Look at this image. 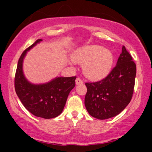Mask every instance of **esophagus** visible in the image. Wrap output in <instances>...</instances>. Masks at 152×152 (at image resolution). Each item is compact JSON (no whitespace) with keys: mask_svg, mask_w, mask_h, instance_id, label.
<instances>
[{"mask_svg":"<svg viewBox=\"0 0 152 152\" xmlns=\"http://www.w3.org/2000/svg\"><path fill=\"white\" fill-rule=\"evenodd\" d=\"M82 84H83V81H82L80 78H77V79H76V85H82Z\"/></svg>","mask_w":152,"mask_h":152,"instance_id":"1","label":"esophagus"}]
</instances>
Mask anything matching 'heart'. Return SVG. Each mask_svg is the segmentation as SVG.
Listing matches in <instances>:
<instances>
[{"mask_svg": "<svg viewBox=\"0 0 152 152\" xmlns=\"http://www.w3.org/2000/svg\"><path fill=\"white\" fill-rule=\"evenodd\" d=\"M74 62L84 64L83 72L92 80L107 77L114 65V55L110 50L96 45L79 48L73 55Z\"/></svg>", "mask_w": 152, "mask_h": 152, "instance_id": "heart-1", "label": "heart"}]
</instances>
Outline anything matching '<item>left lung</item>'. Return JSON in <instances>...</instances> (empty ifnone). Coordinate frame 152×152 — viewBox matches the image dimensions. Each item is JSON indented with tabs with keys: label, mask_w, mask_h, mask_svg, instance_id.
<instances>
[{
	"label": "left lung",
	"mask_w": 152,
	"mask_h": 152,
	"mask_svg": "<svg viewBox=\"0 0 152 152\" xmlns=\"http://www.w3.org/2000/svg\"><path fill=\"white\" fill-rule=\"evenodd\" d=\"M135 76V63L123 46L116 66L107 77L85 84V105L89 114L100 120L120 114L132 97Z\"/></svg>",
	"instance_id": "left-lung-1"
}]
</instances>
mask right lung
<instances>
[{
  "mask_svg": "<svg viewBox=\"0 0 152 152\" xmlns=\"http://www.w3.org/2000/svg\"><path fill=\"white\" fill-rule=\"evenodd\" d=\"M39 39L24 50L20 57L15 78V91L25 108L37 117L50 119L63 111L70 92L75 87L76 76H56L49 82L34 84L23 73V61L28 51L42 42Z\"/></svg>",
  "mask_w": 152,
  "mask_h": 152,
  "instance_id": "1",
  "label": "right lung"
}]
</instances>
